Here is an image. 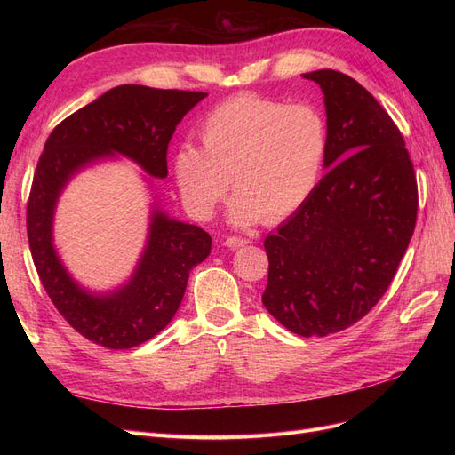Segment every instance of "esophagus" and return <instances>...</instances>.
Listing matches in <instances>:
<instances>
[{"mask_svg": "<svg viewBox=\"0 0 455 455\" xmlns=\"http://www.w3.org/2000/svg\"><path fill=\"white\" fill-rule=\"evenodd\" d=\"M224 244H226V246H229V249H239V246L249 244V241H246V239H241V237H228V239L224 241Z\"/></svg>", "mask_w": 455, "mask_h": 455, "instance_id": "34e87169", "label": "esophagus"}]
</instances>
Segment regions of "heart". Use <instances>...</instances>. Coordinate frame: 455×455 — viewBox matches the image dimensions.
<instances>
[{"label": "heart", "mask_w": 455, "mask_h": 455, "mask_svg": "<svg viewBox=\"0 0 455 455\" xmlns=\"http://www.w3.org/2000/svg\"><path fill=\"white\" fill-rule=\"evenodd\" d=\"M201 136L204 146L184 142L174 154L176 184L194 216L212 214L231 178L233 224H279L321 180L328 127L313 104L239 94L204 117Z\"/></svg>", "instance_id": "b5f03b06"}]
</instances>
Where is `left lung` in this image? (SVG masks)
I'll return each instance as SVG.
<instances>
[{"mask_svg": "<svg viewBox=\"0 0 455 455\" xmlns=\"http://www.w3.org/2000/svg\"><path fill=\"white\" fill-rule=\"evenodd\" d=\"M304 77L324 94L326 174L266 237L261 304L311 338L361 321L387 291L416 228L418 186L403 134L374 96L336 70Z\"/></svg>", "mask_w": 455, "mask_h": 455, "instance_id": "left-lung-1", "label": "left lung"}]
</instances>
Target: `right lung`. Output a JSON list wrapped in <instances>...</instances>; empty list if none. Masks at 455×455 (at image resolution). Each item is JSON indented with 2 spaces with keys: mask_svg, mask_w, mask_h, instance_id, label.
Wrapping results in <instances>:
<instances>
[{
  "mask_svg": "<svg viewBox=\"0 0 455 455\" xmlns=\"http://www.w3.org/2000/svg\"><path fill=\"white\" fill-rule=\"evenodd\" d=\"M206 92L119 85L77 109L49 134L26 209L34 266L54 307L81 336L108 349H131L157 336L182 304L189 271L211 254L212 239L180 222L154 196L144 251L131 277L106 292L79 284L54 246V212L72 178L94 164L127 157L154 178H167L176 125Z\"/></svg>",
  "mask_w": 455,
  "mask_h": 455,
  "instance_id": "right-lung-1",
  "label": "right lung"
}]
</instances>
